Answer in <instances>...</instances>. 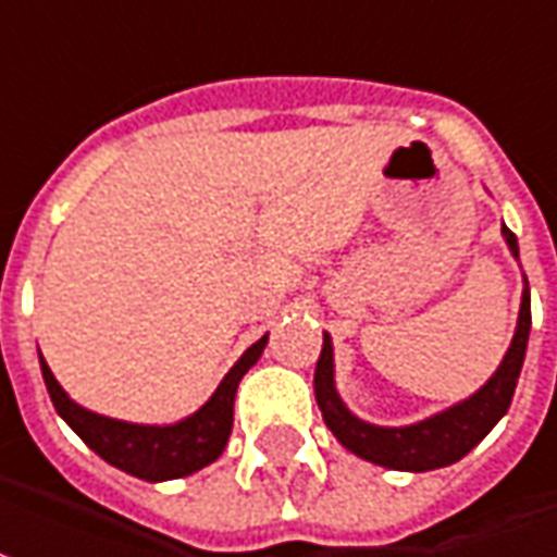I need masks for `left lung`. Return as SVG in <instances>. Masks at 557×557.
I'll return each instance as SVG.
<instances>
[{
  "label": "left lung",
  "mask_w": 557,
  "mask_h": 557,
  "mask_svg": "<svg viewBox=\"0 0 557 557\" xmlns=\"http://www.w3.org/2000/svg\"><path fill=\"white\" fill-rule=\"evenodd\" d=\"M504 239L509 251L519 257L516 233L504 227ZM528 333H531V287L524 278L516 336H512V345H509L506 358L500 360L497 373L491 375L473 397H467L440 416L409 424V428H375L345 409V403L339 400L336 385H333V345H330V336H324V348H321L315 367L318 409L333 436L363 461L391 467V470H409V473L448 467V463L461 461L470 448H476L488 436L491 428L506 416L516 385H519L521 363H524V351H528Z\"/></svg>",
  "instance_id": "left-lung-1"
}]
</instances>
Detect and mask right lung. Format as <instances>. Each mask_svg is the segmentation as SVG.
Masks as SVG:
<instances>
[{"label": "right lung", "instance_id": "obj_1", "mask_svg": "<svg viewBox=\"0 0 557 557\" xmlns=\"http://www.w3.org/2000/svg\"><path fill=\"white\" fill-rule=\"evenodd\" d=\"M267 348V336L257 339L236 367L224 375L212 400L206 403L199 412L184 418L178 424H129V421H114V418L96 416L90 409H81L78 403L69 400L66 391L53 379L51 367L41 358V375L51 394L53 409L63 416L72 431L78 433L87 446L94 448L102 461L124 470L129 476L145 479V482H163V479H182L202 470L206 463L221 458L227 446L230 431H233V400L239 388L242 375L257 363V358Z\"/></svg>", "mask_w": 557, "mask_h": 557}]
</instances>
